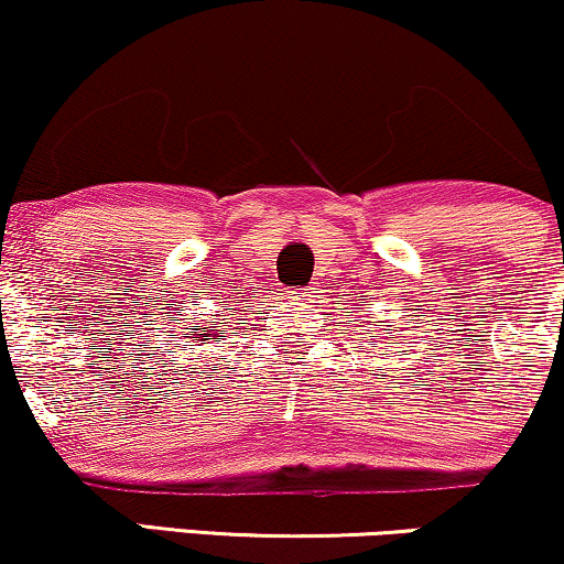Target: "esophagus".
Returning a JSON list of instances; mask_svg holds the SVG:
<instances>
[{
  "label": "esophagus",
  "instance_id": "esophagus-1",
  "mask_svg": "<svg viewBox=\"0 0 564 564\" xmlns=\"http://www.w3.org/2000/svg\"><path fill=\"white\" fill-rule=\"evenodd\" d=\"M316 293H318V288H303V290H295L293 297H297V301L311 303V301H314V297H316Z\"/></svg>",
  "mask_w": 564,
  "mask_h": 564
}]
</instances>
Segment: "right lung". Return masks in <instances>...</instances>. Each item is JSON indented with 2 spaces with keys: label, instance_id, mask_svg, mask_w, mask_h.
Segmentation results:
<instances>
[{
  "label": "right lung",
  "instance_id": "add662e5",
  "mask_svg": "<svg viewBox=\"0 0 564 564\" xmlns=\"http://www.w3.org/2000/svg\"><path fill=\"white\" fill-rule=\"evenodd\" d=\"M225 311H232L229 316H235V308H225ZM225 322H227V318H225ZM204 332H206V335H200V345H206V339H214V343H219L221 335H225V332L214 329V326H204Z\"/></svg>",
  "mask_w": 564,
  "mask_h": 564
}]
</instances>
